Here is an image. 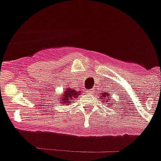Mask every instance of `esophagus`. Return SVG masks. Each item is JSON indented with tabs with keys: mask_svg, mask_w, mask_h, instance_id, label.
Here are the masks:
<instances>
[{
	"mask_svg": "<svg viewBox=\"0 0 161 161\" xmlns=\"http://www.w3.org/2000/svg\"><path fill=\"white\" fill-rule=\"evenodd\" d=\"M93 92H94V91H93V89H88L87 90V93H89V94H93Z\"/></svg>",
	"mask_w": 161,
	"mask_h": 161,
	"instance_id": "esophagus-1",
	"label": "esophagus"
}]
</instances>
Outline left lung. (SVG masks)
I'll return each mask as SVG.
<instances>
[{
  "instance_id": "1",
  "label": "left lung",
  "mask_w": 161,
  "mask_h": 161,
  "mask_svg": "<svg viewBox=\"0 0 161 161\" xmlns=\"http://www.w3.org/2000/svg\"><path fill=\"white\" fill-rule=\"evenodd\" d=\"M109 93H106V92H102V93H101V98H100V99H102L104 102L106 101V102H108V104H109V106L111 107V106L113 105V103H112V101H111L110 102H108L109 100H110V97H111L109 96Z\"/></svg>"
}]
</instances>
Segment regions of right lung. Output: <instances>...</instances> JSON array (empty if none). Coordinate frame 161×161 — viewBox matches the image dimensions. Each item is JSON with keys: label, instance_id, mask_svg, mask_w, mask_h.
Here are the masks:
<instances>
[{"label": "right lung", "instance_id": "obj_1", "mask_svg": "<svg viewBox=\"0 0 161 161\" xmlns=\"http://www.w3.org/2000/svg\"><path fill=\"white\" fill-rule=\"evenodd\" d=\"M81 94V91H76L71 88H66L64 90V93L59 97V102L61 105L64 106H68L71 105V103H73L80 95Z\"/></svg>", "mask_w": 161, "mask_h": 161}]
</instances>
